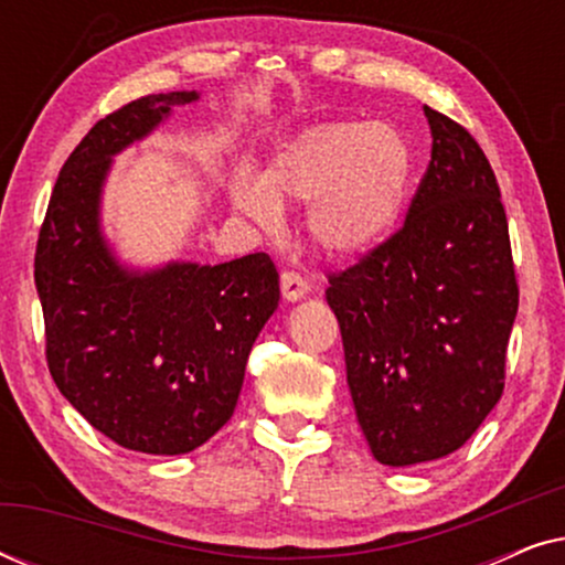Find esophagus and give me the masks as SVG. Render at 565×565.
Segmentation results:
<instances>
[{"instance_id": "1", "label": "esophagus", "mask_w": 565, "mask_h": 565, "mask_svg": "<svg viewBox=\"0 0 565 565\" xmlns=\"http://www.w3.org/2000/svg\"><path fill=\"white\" fill-rule=\"evenodd\" d=\"M280 290H282V298L288 300V303H296V300H300L308 290H311V285H308V280H303L298 273L285 269V273L280 275Z\"/></svg>"}]
</instances>
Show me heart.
<instances>
[{"label": "heart", "mask_w": 565, "mask_h": 565, "mask_svg": "<svg viewBox=\"0 0 565 565\" xmlns=\"http://www.w3.org/2000/svg\"><path fill=\"white\" fill-rule=\"evenodd\" d=\"M412 146L388 120L313 122L282 138L259 177L238 172L231 203L262 228L306 203L308 242L329 259L373 249L396 226L412 180Z\"/></svg>", "instance_id": "heart-1"}]
</instances>
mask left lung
Listing matches in <instances>:
<instances>
[{"mask_svg":"<svg viewBox=\"0 0 565 565\" xmlns=\"http://www.w3.org/2000/svg\"><path fill=\"white\" fill-rule=\"evenodd\" d=\"M424 115L431 161L404 228L327 288L362 435L393 468L445 458L481 427L520 306L489 159L447 115Z\"/></svg>","mask_w":565,"mask_h":565,"instance_id":"8db88e82","label":"left lung"}]
</instances>
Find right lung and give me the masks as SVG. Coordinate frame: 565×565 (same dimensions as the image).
I'll return each instance as SVG.
<instances>
[{
  "label": "right lung",
  "instance_id": "add662e5",
  "mask_svg": "<svg viewBox=\"0 0 565 565\" xmlns=\"http://www.w3.org/2000/svg\"><path fill=\"white\" fill-rule=\"evenodd\" d=\"M198 99L195 89L149 95L99 120L61 169L35 249L53 381L97 431L149 455L195 450L231 419L254 339L280 300L262 252L141 269L107 242L113 159Z\"/></svg>",
  "mask_w": 565,
  "mask_h": 565
}]
</instances>
